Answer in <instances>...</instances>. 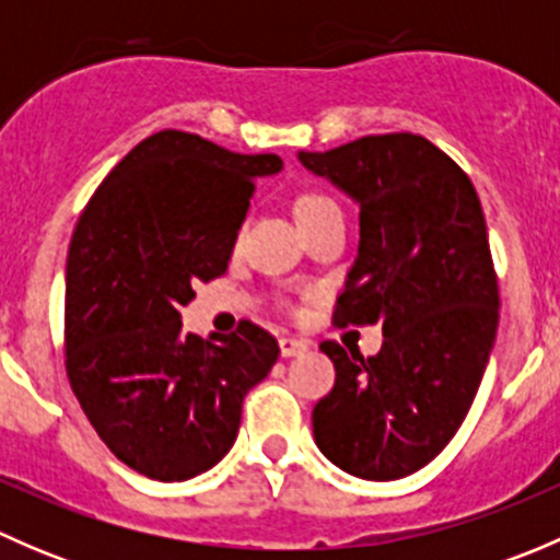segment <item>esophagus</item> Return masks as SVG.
<instances>
[{
	"mask_svg": "<svg viewBox=\"0 0 560 560\" xmlns=\"http://www.w3.org/2000/svg\"><path fill=\"white\" fill-rule=\"evenodd\" d=\"M279 349H281V358H295V354H303L312 349V343L306 338H295V336H284L279 338Z\"/></svg>",
	"mask_w": 560,
	"mask_h": 560,
	"instance_id": "esophagus-1",
	"label": "esophagus"
}]
</instances>
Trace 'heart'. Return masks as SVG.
I'll list each match as a JSON object with an SVG mask.
<instances>
[{"label":"heart","instance_id":"obj_1","mask_svg":"<svg viewBox=\"0 0 560 560\" xmlns=\"http://www.w3.org/2000/svg\"><path fill=\"white\" fill-rule=\"evenodd\" d=\"M332 208H338V206L330 200V197L316 195V191H303V195L295 200V219H298V224H306V222H312V219L322 217V213L332 211Z\"/></svg>","mask_w":560,"mask_h":560}]
</instances>
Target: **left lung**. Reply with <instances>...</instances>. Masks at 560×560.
I'll list each match as a JSON object with an SVG mask.
<instances>
[{
  "instance_id": "8db88e82",
  "label": "left lung",
  "mask_w": 560,
  "mask_h": 560,
  "mask_svg": "<svg viewBox=\"0 0 560 560\" xmlns=\"http://www.w3.org/2000/svg\"><path fill=\"white\" fill-rule=\"evenodd\" d=\"M360 206L358 259L332 322L382 325L380 354L322 341L336 385L314 406L322 455L360 479H400L455 436L488 369L499 281L468 175L422 135L301 151Z\"/></svg>"
}]
</instances>
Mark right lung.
Returning <instances> with one entry per match:
<instances>
[{
  "label": "right lung",
  "instance_id": "right-lung-1",
  "mask_svg": "<svg viewBox=\"0 0 560 560\" xmlns=\"http://www.w3.org/2000/svg\"><path fill=\"white\" fill-rule=\"evenodd\" d=\"M276 154H235L162 129L135 145L83 208L67 254V376L113 455L160 482L217 466L235 444L246 393L279 343L241 322L208 341L180 332L197 281L228 270L254 180Z\"/></svg>",
  "mask_w": 560,
  "mask_h": 560
}]
</instances>
